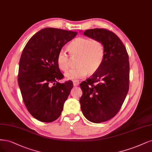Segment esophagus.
<instances>
[{"label":"esophagus","instance_id":"obj_1","mask_svg":"<svg viewBox=\"0 0 152 152\" xmlns=\"http://www.w3.org/2000/svg\"><path fill=\"white\" fill-rule=\"evenodd\" d=\"M73 83H74V86H78V84H79V82L77 80H74V81H73Z\"/></svg>","mask_w":152,"mask_h":152}]
</instances>
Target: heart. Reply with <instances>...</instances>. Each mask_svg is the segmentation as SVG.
Instances as JSON below:
<instances>
[{
	"instance_id": "heart-1",
	"label": "heart",
	"mask_w": 152,
	"mask_h": 152,
	"mask_svg": "<svg viewBox=\"0 0 152 152\" xmlns=\"http://www.w3.org/2000/svg\"><path fill=\"white\" fill-rule=\"evenodd\" d=\"M71 58H76L77 67L67 71L66 79L77 80L88 74L97 72L104 60L105 50L101 41L86 37H78L73 39L67 46ZM56 64L62 71H66L70 67V57L65 50H61L56 58Z\"/></svg>"
}]
</instances>
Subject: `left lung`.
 Listing matches in <instances>:
<instances>
[{"label":"left lung","mask_w":152,"mask_h":152,"mask_svg":"<svg viewBox=\"0 0 152 152\" xmlns=\"http://www.w3.org/2000/svg\"><path fill=\"white\" fill-rule=\"evenodd\" d=\"M83 34L101 41L105 55L103 64L92 77L80 84L83 114L94 123L105 122L116 116L129 90V56L121 40L106 29H87Z\"/></svg>","instance_id":"1"}]
</instances>
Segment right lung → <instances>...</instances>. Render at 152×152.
I'll return each instance as SVG.
<instances>
[{
    "mask_svg": "<svg viewBox=\"0 0 152 152\" xmlns=\"http://www.w3.org/2000/svg\"><path fill=\"white\" fill-rule=\"evenodd\" d=\"M75 31L47 28L32 36L20 56L18 83L28 111L39 121L58 119L73 82L60 83L64 78L56 64L62 47L77 36Z\"/></svg>",
    "mask_w": 152,
    "mask_h": 152,
    "instance_id": "obj_1",
    "label": "right lung"
}]
</instances>
